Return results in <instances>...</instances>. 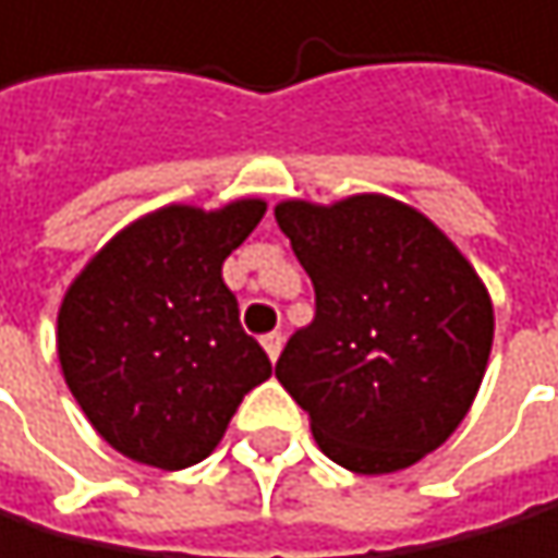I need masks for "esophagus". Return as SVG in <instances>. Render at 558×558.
Segmentation results:
<instances>
[{
    "mask_svg": "<svg viewBox=\"0 0 558 558\" xmlns=\"http://www.w3.org/2000/svg\"><path fill=\"white\" fill-rule=\"evenodd\" d=\"M282 340H286V337H282L279 330H272V333H265V337H262V348H265V354H269L272 361H276L279 351H282Z\"/></svg>",
    "mask_w": 558,
    "mask_h": 558,
    "instance_id": "obj_1",
    "label": "esophagus"
}]
</instances>
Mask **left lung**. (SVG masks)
Masks as SVG:
<instances>
[{
  "label": "left lung",
  "instance_id": "obj_1",
  "mask_svg": "<svg viewBox=\"0 0 558 558\" xmlns=\"http://www.w3.org/2000/svg\"><path fill=\"white\" fill-rule=\"evenodd\" d=\"M276 221L316 293L276 378L316 447L354 474L420 463L481 388L495 340L487 286L426 214L385 194L282 201Z\"/></svg>",
  "mask_w": 558,
  "mask_h": 558
}]
</instances>
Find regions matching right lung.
I'll use <instances>...</instances> for the list:
<instances>
[{
    "instance_id": "right-lung-1",
    "label": "right lung",
    "mask_w": 558,
    "mask_h": 558,
    "mask_svg": "<svg viewBox=\"0 0 558 558\" xmlns=\"http://www.w3.org/2000/svg\"><path fill=\"white\" fill-rule=\"evenodd\" d=\"M265 201L170 204L122 228L57 313V357L87 423L122 457L183 471L214 453L234 409L272 375L221 279Z\"/></svg>"
}]
</instances>
